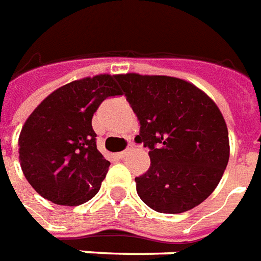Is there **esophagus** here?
<instances>
[{"instance_id": "obj_1", "label": "esophagus", "mask_w": 261, "mask_h": 261, "mask_svg": "<svg viewBox=\"0 0 261 261\" xmlns=\"http://www.w3.org/2000/svg\"><path fill=\"white\" fill-rule=\"evenodd\" d=\"M130 152H132V147H130V148H126L125 151L118 152V153H117V158H120V159H124L125 156H128L129 153H130Z\"/></svg>"}]
</instances>
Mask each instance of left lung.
<instances>
[{
    "label": "left lung",
    "mask_w": 261,
    "mask_h": 261,
    "mask_svg": "<svg viewBox=\"0 0 261 261\" xmlns=\"http://www.w3.org/2000/svg\"><path fill=\"white\" fill-rule=\"evenodd\" d=\"M140 121L136 143L149 148L151 166L135 178L152 210L178 214L205 201L218 186L229 160V135L216 102L185 79L118 74Z\"/></svg>",
    "instance_id": "left-lung-1"
}]
</instances>
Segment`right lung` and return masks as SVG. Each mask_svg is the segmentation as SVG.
I'll use <instances>...</instances> for the list:
<instances>
[{
    "label": "right lung",
    "instance_id": "obj_1",
    "mask_svg": "<svg viewBox=\"0 0 261 261\" xmlns=\"http://www.w3.org/2000/svg\"><path fill=\"white\" fill-rule=\"evenodd\" d=\"M116 76H86L56 89L22 125L20 166L47 201L78 206L99 191L110 163L97 149L91 120L105 98L121 95Z\"/></svg>",
    "mask_w": 261,
    "mask_h": 261
}]
</instances>
